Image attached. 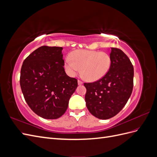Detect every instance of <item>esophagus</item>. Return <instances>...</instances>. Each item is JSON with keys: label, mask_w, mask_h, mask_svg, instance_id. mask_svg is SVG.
Listing matches in <instances>:
<instances>
[{"label": "esophagus", "mask_w": 157, "mask_h": 157, "mask_svg": "<svg viewBox=\"0 0 157 157\" xmlns=\"http://www.w3.org/2000/svg\"><path fill=\"white\" fill-rule=\"evenodd\" d=\"M83 84V82L82 81V80H78V85H82Z\"/></svg>", "instance_id": "obj_1"}]
</instances>
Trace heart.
<instances>
[{
  "mask_svg": "<svg viewBox=\"0 0 157 157\" xmlns=\"http://www.w3.org/2000/svg\"><path fill=\"white\" fill-rule=\"evenodd\" d=\"M111 65V57L98 50H77L67 58L65 66L71 76H75L81 67L82 74L88 81H96L105 77Z\"/></svg>",
  "mask_w": 157,
  "mask_h": 157,
  "instance_id": "b5f03b06",
  "label": "heart"
}]
</instances>
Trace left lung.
Wrapping results in <instances>:
<instances>
[{
  "mask_svg": "<svg viewBox=\"0 0 157 157\" xmlns=\"http://www.w3.org/2000/svg\"><path fill=\"white\" fill-rule=\"evenodd\" d=\"M111 65L105 77L94 82L84 83L85 101L92 115L109 119L119 113L130 97L134 86V67L121 50L111 48Z\"/></svg>",
  "mask_w": 157,
  "mask_h": 157,
  "instance_id": "8db88e82",
  "label": "left lung"
}]
</instances>
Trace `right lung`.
Returning <instances> with one entry per match:
<instances>
[{"mask_svg":"<svg viewBox=\"0 0 157 157\" xmlns=\"http://www.w3.org/2000/svg\"><path fill=\"white\" fill-rule=\"evenodd\" d=\"M62 47L42 46L28 56L21 66L20 86L31 110L46 119H56L68 107L78 86L63 67Z\"/></svg>","mask_w":157,"mask_h":157,"instance_id":"obj_1","label":"right lung"}]
</instances>
